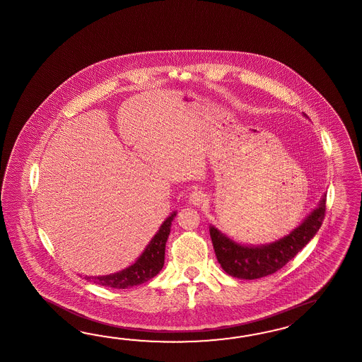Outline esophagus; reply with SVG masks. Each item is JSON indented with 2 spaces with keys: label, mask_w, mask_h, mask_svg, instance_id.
Here are the masks:
<instances>
[{
  "label": "esophagus",
  "mask_w": 362,
  "mask_h": 362,
  "mask_svg": "<svg viewBox=\"0 0 362 362\" xmlns=\"http://www.w3.org/2000/svg\"><path fill=\"white\" fill-rule=\"evenodd\" d=\"M206 199V194L202 192V191H194L192 194H189V202L194 205H200L203 204Z\"/></svg>",
  "instance_id": "esophagus-1"
}]
</instances>
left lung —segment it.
Wrapping results in <instances>:
<instances>
[{"mask_svg": "<svg viewBox=\"0 0 362 362\" xmlns=\"http://www.w3.org/2000/svg\"><path fill=\"white\" fill-rule=\"evenodd\" d=\"M326 212V194L296 229L267 245H245L209 225L213 248L222 269L240 280H255L272 274L300 252L315 237Z\"/></svg>", "mask_w": 362, "mask_h": 362, "instance_id": "1", "label": "left lung"}]
</instances>
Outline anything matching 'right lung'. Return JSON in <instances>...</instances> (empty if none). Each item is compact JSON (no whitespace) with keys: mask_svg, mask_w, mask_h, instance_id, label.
<instances>
[{"mask_svg":"<svg viewBox=\"0 0 362 362\" xmlns=\"http://www.w3.org/2000/svg\"><path fill=\"white\" fill-rule=\"evenodd\" d=\"M175 216L177 212H173L162 222L156 235L151 238L149 245L142 251L141 255L137 257V260L133 264L115 274L85 276L83 279L107 288L127 289L144 284L153 279L154 276H157L165 264V247L171 229V222L175 218Z\"/></svg>","mask_w":362,"mask_h":362,"instance_id":"1","label":"right lung"}]
</instances>
